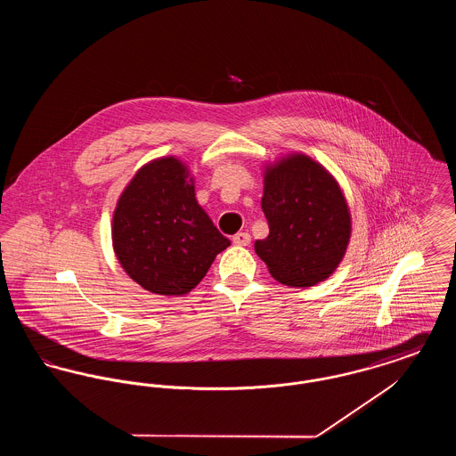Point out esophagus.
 I'll return each instance as SVG.
<instances>
[{"label":"esophagus","instance_id":"1","mask_svg":"<svg viewBox=\"0 0 456 456\" xmlns=\"http://www.w3.org/2000/svg\"><path fill=\"white\" fill-rule=\"evenodd\" d=\"M232 242L238 244V246H248V244L251 242V236H249L248 232H238V234L232 238Z\"/></svg>","mask_w":456,"mask_h":456}]
</instances>
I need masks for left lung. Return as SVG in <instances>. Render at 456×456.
<instances>
[{
  "mask_svg": "<svg viewBox=\"0 0 456 456\" xmlns=\"http://www.w3.org/2000/svg\"><path fill=\"white\" fill-rule=\"evenodd\" d=\"M261 208L270 232L255 251L275 281L311 287L338 268L352 220L340 184L320 162L296 152L266 164Z\"/></svg>",
  "mask_w": 456,
  "mask_h": 456,
  "instance_id": "8db88e82",
  "label": "left lung"
}]
</instances>
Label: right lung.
<instances>
[{"instance_id":"add662e5","label":"right lung","mask_w":456,"mask_h":456,"mask_svg":"<svg viewBox=\"0 0 456 456\" xmlns=\"http://www.w3.org/2000/svg\"><path fill=\"white\" fill-rule=\"evenodd\" d=\"M110 234L123 270L159 296L191 292L231 246L198 205L188 166L174 155L133 175L116 203Z\"/></svg>"}]
</instances>
